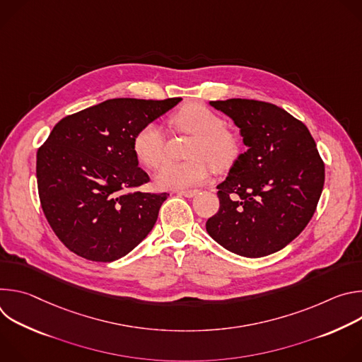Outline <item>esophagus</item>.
I'll list each match as a JSON object with an SVG mask.
<instances>
[{
  "mask_svg": "<svg viewBox=\"0 0 362 362\" xmlns=\"http://www.w3.org/2000/svg\"><path fill=\"white\" fill-rule=\"evenodd\" d=\"M177 193L185 196V197H193L197 193V190H179Z\"/></svg>",
  "mask_w": 362,
  "mask_h": 362,
  "instance_id": "obj_1",
  "label": "esophagus"
}]
</instances>
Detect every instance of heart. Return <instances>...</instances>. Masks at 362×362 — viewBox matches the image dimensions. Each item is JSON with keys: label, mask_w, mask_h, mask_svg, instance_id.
<instances>
[{"label": "heart", "mask_w": 362, "mask_h": 362, "mask_svg": "<svg viewBox=\"0 0 362 362\" xmlns=\"http://www.w3.org/2000/svg\"><path fill=\"white\" fill-rule=\"evenodd\" d=\"M173 126L194 136L187 151L189 160L168 162L156 182L163 189H186L208 179L214 168L219 172L229 169L240 153L238 133L225 127L223 119L199 103L182 106L172 116ZM134 158L147 169H156L165 159V134L156 123L144 124L133 137Z\"/></svg>", "instance_id": "b5f03b06"}]
</instances>
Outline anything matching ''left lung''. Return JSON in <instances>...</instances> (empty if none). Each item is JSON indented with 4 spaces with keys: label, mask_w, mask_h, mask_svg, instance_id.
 <instances>
[{
    "label": "left lung",
    "mask_w": 362,
    "mask_h": 362,
    "mask_svg": "<svg viewBox=\"0 0 362 362\" xmlns=\"http://www.w3.org/2000/svg\"><path fill=\"white\" fill-rule=\"evenodd\" d=\"M240 129L246 151L218 185L219 211L206 230L225 249L246 257L281 250L311 221L325 165L306 126L271 103L211 101Z\"/></svg>",
    "instance_id": "1"
}]
</instances>
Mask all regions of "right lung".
<instances>
[{
  "label": "right lung",
  "mask_w": 362,
  "mask_h": 362,
  "mask_svg": "<svg viewBox=\"0 0 362 362\" xmlns=\"http://www.w3.org/2000/svg\"><path fill=\"white\" fill-rule=\"evenodd\" d=\"M112 98L62 119L37 151L42 212L76 255L113 262L153 229L169 193L129 190L147 183L133 137L180 101Z\"/></svg>",
  "instance_id": "right-lung-1"
}]
</instances>
